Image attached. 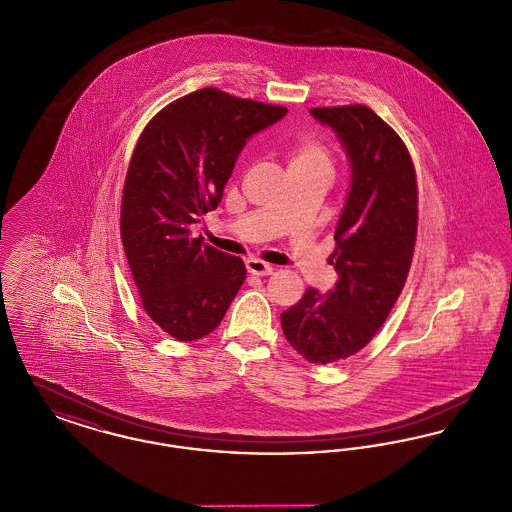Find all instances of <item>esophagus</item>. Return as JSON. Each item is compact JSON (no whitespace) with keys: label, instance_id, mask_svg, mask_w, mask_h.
<instances>
[{"label":"esophagus","instance_id":"esophagus-1","mask_svg":"<svg viewBox=\"0 0 512 512\" xmlns=\"http://www.w3.org/2000/svg\"><path fill=\"white\" fill-rule=\"evenodd\" d=\"M245 268H247L249 274H255V276H268V274L274 272V267H270V265L263 263V261H257V259H249L245 263Z\"/></svg>","mask_w":512,"mask_h":512}]
</instances>
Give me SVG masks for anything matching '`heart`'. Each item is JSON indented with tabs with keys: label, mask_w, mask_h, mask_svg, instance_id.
I'll list each match as a JSON object with an SVG mask.
<instances>
[{
	"label": "heart",
	"mask_w": 512,
	"mask_h": 512,
	"mask_svg": "<svg viewBox=\"0 0 512 512\" xmlns=\"http://www.w3.org/2000/svg\"><path fill=\"white\" fill-rule=\"evenodd\" d=\"M288 171L326 172L332 176L334 163L328 147L313 136H305L292 142L288 149Z\"/></svg>",
	"instance_id": "b5f03b06"
}]
</instances>
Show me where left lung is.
Here are the masks:
<instances>
[{
  "mask_svg": "<svg viewBox=\"0 0 512 512\" xmlns=\"http://www.w3.org/2000/svg\"><path fill=\"white\" fill-rule=\"evenodd\" d=\"M345 149L351 184L334 232V290L309 288L286 309L282 330L293 349L315 365L347 359L386 322L405 286L418 220L413 161L386 122L365 105L315 107Z\"/></svg>",
  "mask_w": 512,
  "mask_h": 512,
  "instance_id": "left-lung-1",
  "label": "left lung"
}]
</instances>
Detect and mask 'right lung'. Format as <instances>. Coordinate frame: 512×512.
<instances>
[{
  "label": "right lung",
  "mask_w": 512,
  "mask_h": 512,
  "mask_svg": "<svg viewBox=\"0 0 512 512\" xmlns=\"http://www.w3.org/2000/svg\"><path fill=\"white\" fill-rule=\"evenodd\" d=\"M286 113L203 88L159 111L136 144L122 247L147 315L178 341L211 334L245 280L244 261L192 238V226L219 207L247 140Z\"/></svg>",
  "instance_id": "1"
}]
</instances>
